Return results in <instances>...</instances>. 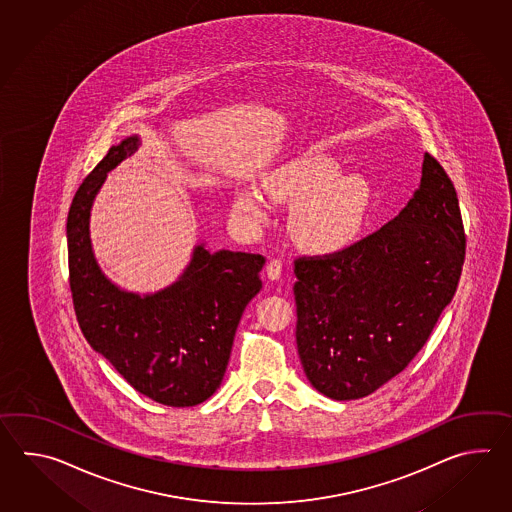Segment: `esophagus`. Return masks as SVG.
Returning a JSON list of instances; mask_svg holds the SVG:
<instances>
[{
	"mask_svg": "<svg viewBox=\"0 0 512 512\" xmlns=\"http://www.w3.org/2000/svg\"><path fill=\"white\" fill-rule=\"evenodd\" d=\"M265 274H267V278L272 280V282H274V280H280V278H282V261H269L267 267H265Z\"/></svg>",
	"mask_w": 512,
	"mask_h": 512,
	"instance_id": "1",
	"label": "esophagus"
}]
</instances>
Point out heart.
<instances>
[{
  "instance_id": "b5f03b06",
  "label": "heart",
  "mask_w": 512,
  "mask_h": 512,
  "mask_svg": "<svg viewBox=\"0 0 512 512\" xmlns=\"http://www.w3.org/2000/svg\"><path fill=\"white\" fill-rule=\"evenodd\" d=\"M263 188L274 201H296L289 232L309 252H335L348 245L370 210L368 181L362 175L338 174V164L318 153L276 166L263 177ZM234 208L254 223L267 218V203L252 186L236 192Z\"/></svg>"
}]
</instances>
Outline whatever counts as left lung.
<instances>
[{
    "instance_id": "8db88e82",
    "label": "left lung",
    "mask_w": 512,
    "mask_h": 512,
    "mask_svg": "<svg viewBox=\"0 0 512 512\" xmlns=\"http://www.w3.org/2000/svg\"><path fill=\"white\" fill-rule=\"evenodd\" d=\"M465 230L456 188L425 153L399 216L342 251L294 260L296 346L335 401L360 399L412 362L456 294Z\"/></svg>"
}]
</instances>
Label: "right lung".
<instances>
[{
  "label": "right lung",
  "instance_id": "obj_1",
  "mask_svg": "<svg viewBox=\"0 0 512 512\" xmlns=\"http://www.w3.org/2000/svg\"><path fill=\"white\" fill-rule=\"evenodd\" d=\"M139 146L137 135L111 146L73 197L69 287L89 346L137 392L174 408L196 406L223 381L241 315L260 293L265 258L210 252L201 243L179 280L163 291L141 296L109 282L91 249L89 214L108 172Z\"/></svg>",
  "mask_w": 512,
  "mask_h": 512
}]
</instances>
